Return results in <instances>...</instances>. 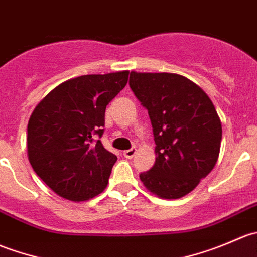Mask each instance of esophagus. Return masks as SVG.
<instances>
[{
	"label": "esophagus",
	"mask_w": 257,
	"mask_h": 257,
	"mask_svg": "<svg viewBox=\"0 0 257 257\" xmlns=\"http://www.w3.org/2000/svg\"><path fill=\"white\" fill-rule=\"evenodd\" d=\"M136 153H137V149H136V148H132V149L125 150V152H124L123 154H124V157L128 158V159H132V158H133L134 155H136Z\"/></svg>",
	"instance_id": "obj_1"
}]
</instances>
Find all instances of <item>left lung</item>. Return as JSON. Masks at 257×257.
<instances>
[{"mask_svg":"<svg viewBox=\"0 0 257 257\" xmlns=\"http://www.w3.org/2000/svg\"><path fill=\"white\" fill-rule=\"evenodd\" d=\"M129 85L148 109L155 163L139 175L160 199H180L214 169L221 144V120L211 99L193 80L177 73L131 72Z\"/></svg>","mask_w":257,"mask_h":257,"instance_id":"1","label":"left lung"}]
</instances>
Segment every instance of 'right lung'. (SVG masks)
<instances>
[{
  "instance_id": "right-lung-1",
  "label": "right lung",
  "mask_w": 257,
  "mask_h": 257,
  "mask_svg": "<svg viewBox=\"0 0 257 257\" xmlns=\"http://www.w3.org/2000/svg\"><path fill=\"white\" fill-rule=\"evenodd\" d=\"M129 71L87 74L61 83L33 109L27 125L31 165L51 190L71 201L102 193L116 157L93 142L105 108L126 85Z\"/></svg>"
}]
</instances>
